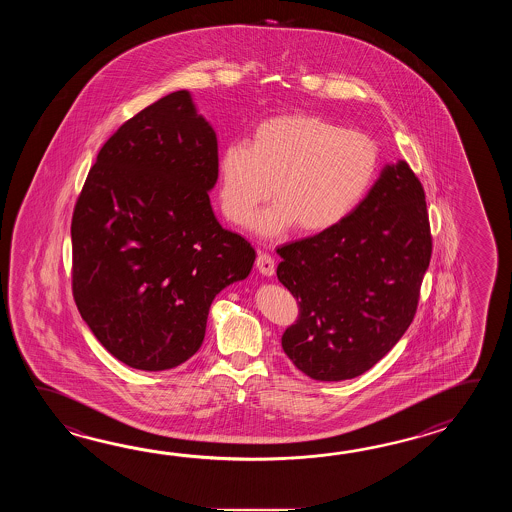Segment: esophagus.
<instances>
[{
    "label": "esophagus",
    "mask_w": 512,
    "mask_h": 512,
    "mask_svg": "<svg viewBox=\"0 0 512 512\" xmlns=\"http://www.w3.org/2000/svg\"><path fill=\"white\" fill-rule=\"evenodd\" d=\"M256 267H258V271H260L263 276H269V278H271L272 274H274V260H272L271 254L260 252L258 258H256Z\"/></svg>",
    "instance_id": "obj_1"
}]
</instances>
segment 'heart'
I'll use <instances>...</instances> for the list:
<instances>
[{
    "label": "heart",
    "instance_id": "1",
    "mask_svg": "<svg viewBox=\"0 0 512 512\" xmlns=\"http://www.w3.org/2000/svg\"><path fill=\"white\" fill-rule=\"evenodd\" d=\"M379 168L377 144L309 113L261 120L249 144L229 142L218 157L219 199L234 225H245L261 203L276 201L252 221L263 238L294 223L304 232L337 227L359 207Z\"/></svg>",
    "mask_w": 512,
    "mask_h": 512
}]
</instances>
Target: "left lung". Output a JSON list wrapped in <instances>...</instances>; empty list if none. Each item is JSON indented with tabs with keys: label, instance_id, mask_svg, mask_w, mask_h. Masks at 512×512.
<instances>
[{
	"label": "left lung",
	"instance_id": "left-lung-1",
	"mask_svg": "<svg viewBox=\"0 0 512 512\" xmlns=\"http://www.w3.org/2000/svg\"><path fill=\"white\" fill-rule=\"evenodd\" d=\"M278 254L276 276L300 305L285 355L315 381L359 377L414 320L432 256L425 190L403 159L384 164L348 218Z\"/></svg>",
	"mask_w": 512,
	"mask_h": 512
}]
</instances>
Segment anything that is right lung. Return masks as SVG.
Listing matches in <instances>:
<instances>
[{
  "instance_id": "1",
  "label": "right lung",
  "mask_w": 512,
  "mask_h": 512,
  "mask_svg": "<svg viewBox=\"0 0 512 512\" xmlns=\"http://www.w3.org/2000/svg\"><path fill=\"white\" fill-rule=\"evenodd\" d=\"M216 131L181 89L124 122L78 197L73 294L98 342L135 370H172L201 348L208 309L256 251L223 229Z\"/></svg>"
}]
</instances>
